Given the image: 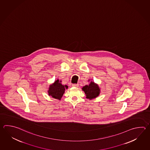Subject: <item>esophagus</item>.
I'll use <instances>...</instances> for the list:
<instances>
[{"label":"esophagus","mask_w":150,"mask_h":150,"mask_svg":"<svg viewBox=\"0 0 150 150\" xmlns=\"http://www.w3.org/2000/svg\"><path fill=\"white\" fill-rule=\"evenodd\" d=\"M79 84H72V86H73V87H79Z\"/></svg>","instance_id":"1"}]
</instances>
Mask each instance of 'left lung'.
I'll list each match as a JSON object with an SVG mask.
<instances>
[{
    "mask_svg": "<svg viewBox=\"0 0 150 150\" xmlns=\"http://www.w3.org/2000/svg\"><path fill=\"white\" fill-rule=\"evenodd\" d=\"M82 90L86 95V98L90 100L97 97L100 92V90L98 84L92 81L89 85L83 86Z\"/></svg>",
    "mask_w": 150,
    "mask_h": 150,
    "instance_id": "left-lung-1",
    "label": "left lung"
}]
</instances>
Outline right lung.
<instances>
[{
    "instance_id": "obj_1",
    "label": "right lung",
    "mask_w": 150,
    "mask_h": 150,
    "mask_svg": "<svg viewBox=\"0 0 150 150\" xmlns=\"http://www.w3.org/2000/svg\"><path fill=\"white\" fill-rule=\"evenodd\" d=\"M61 82V81L56 80L50 86L48 90L50 96H51L52 98L61 100L62 96L64 94L65 90L68 89L67 86H64Z\"/></svg>"
}]
</instances>
